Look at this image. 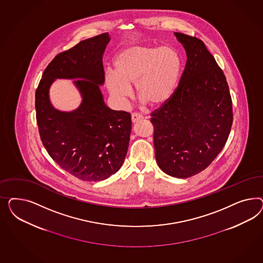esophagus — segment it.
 <instances>
[{"label": "esophagus", "mask_w": 263, "mask_h": 263, "mask_svg": "<svg viewBox=\"0 0 263 263\" xmlns=\"http://www.w3.org/2000/svg\"><path fill=\"white\" fill-rule=\"evenodd\" d=\"M142 119H143V116H141L139 114H132V116H131V120H132L133 123H135V122L142 120Z\"/></svg>", "instance_id": "esophagus-1"}]
</instances>
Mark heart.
<instances>
[{"label": "heart", "instance_id": "obj_1", "mask_svg": "<svg viewBox=\"0 0 263 263\" xmlns=\"http://www.w3.org/2000/svg\"><path fill=\"white\" fill-rule=\"evenodd\" d=\"M114 70L105 73V85L111 98L124 107L137 96L152 107H162L175 96L182 72V60L171 46L132 45L120 51Z\"/></svg>", "mask_w": 263, "mask_h": 263}]
</instances>
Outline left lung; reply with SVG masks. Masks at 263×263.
<instances>
[{
    "label": "left lung",
    "instance_id": "left-lung-1",
    "mask_svg": "<svg viewBox=\"0 0 263 263\" xmlns=\"http://www.w3.org/2000/svg\"><path fill=\"white\" fill-rule=\"evenodd\" d=\"M187 62L174 97L152 114L155 157L177 178L205 170L222 152L232 125V102L223 70L201 40L175 32Z\"/></svg>",
    "mask_w": 263,
    "mask_h": 263
}]
</instances>
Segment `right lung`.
Masks as SVG:
<instances>
[{
    "label": "right lung",
    "mask_w": 263,
    "mask_h": 263,
    "mask_svg": "<svg viewBox=\"0 0 263 263\" xmlns=\"http://www.w3.org/2000/svg\"><path fill=\"white\" fill-rule=\"evenodd\" d=\"M108 32L83 40L57 55L43 72L35 91L40 138L57 164L81 180L101 181L116 174L127 154L131 116L104 102L103 54ZM57 79H74L82 97L71 112L57 110L48 89Z\"/></svg>",
    "instance_id": "1"
}]
</instances>
